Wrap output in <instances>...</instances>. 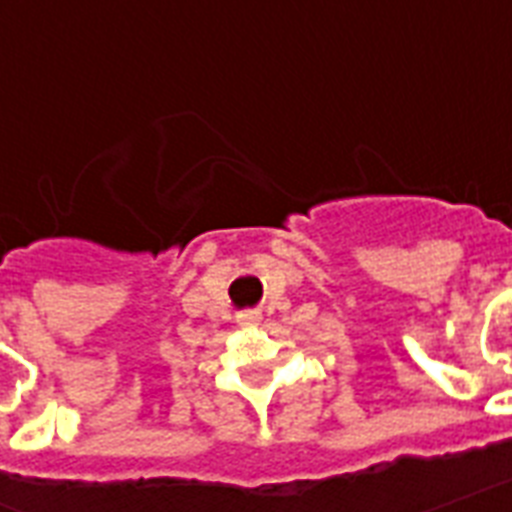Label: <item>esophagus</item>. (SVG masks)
I'll use <instances>...</instances> for the list:
<instances>
[{"instance_id":"34e87169","label":"esophagus","mask_w":512,"mask_h":512,"mask_svg":"<svg viewBox=\"0 0 512 512\" xmlns=\"http://www.w3.org/2000/svg\"><path fill=\"white\" fill-rule=\"evenodd\" d=\"M239 324L241 327H255V324H260V313H255V311L239 313Z\"/></svg>"}]
</instances>
